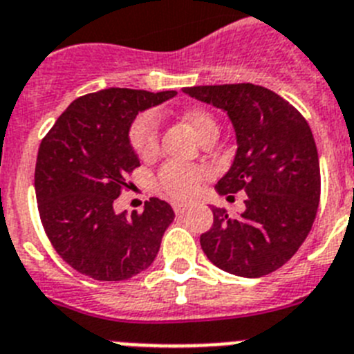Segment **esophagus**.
Instances as JSON below:
<instances>
[{
  "label": "esophagus",
  "mask_w": 354,
  "mask_h": 354,
  "mask_svg": "<svg viewBox=\"0 0 354 354\" xmlns=\"http://www.w3.org/2000/svg\"><path fill=\"white\" fill-rule=\"evenodd\" d=\"M173 210H174V214H183V212H187L189 210V207H187V205H183V203H173Z\"/></svg>",
  "instance_id": "34e87169"
}]
</instances>
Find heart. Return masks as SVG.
<instances>
[{
    "label": "heart",
    "instance_id": "b5f03b06",
    "mask_svg": "<svg viewBox=\"0 0 354 354\" xmlns=\"http://www.w3.org/2000/svg\"><path fill=\"white\" fill-rule=\"evenodd\" d=\"M183 121L189 124L192 133L199 140H205L210 135H219V126L210 112L203 109L187 110L183 113ZM158 135H160V118L153 110L139 113L130 126V144L133 151L140 158L147 160L158 151ZM207 176V171L194 165H181L169 162L162 165L156 174V187L164 194L174 199H189L198 192L199 183Z\"/></svg>",
    "mask_w": 354,
    "mask_h": 354
}]
</instances>
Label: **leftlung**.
<instances>
[{
  "mask_svg": "<svg viewBox=\"0 0 354 354\" xmlns=\"http://www.w3.org/2000/svg\"><path fill=\"white\" fill-rule=\"evenodd\" d=\"M185 92L228 112L239 149L215 189L228 199L245 192V208L236 217L212 207L214 224L199 239L203 251L230 274H270L296 254L317 214L321 169L308 122L260 85H203Z\"/></svg>",
  "mask_w": 354,
  "mask_h": 354,
  "instance_id": "obj_1",
  "label": "left lung"
}]
</instances>
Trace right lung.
Returning <instances> with one entry per match:
<instances>
[{
  "label": "right lung",
  "mask_w": 354,
  "mask_h": 354,
  "mask_svg": "<svg viewBox=\"0 0 354 354\" xmlns=\"http://www.w3.org/2000/svg\"><path fill=\"white\" fill-rule=\"evenodd\" d=\"M176 91L104 88L78 97L42 139L35 164L37 207L49 242L62 260L97 281H121L151 266L171 205L158 198L142 212L115 214L140 162L130 144L135 115Z\"/></svg>",
  "instance_id": "add662e5"
}]
</instances>
